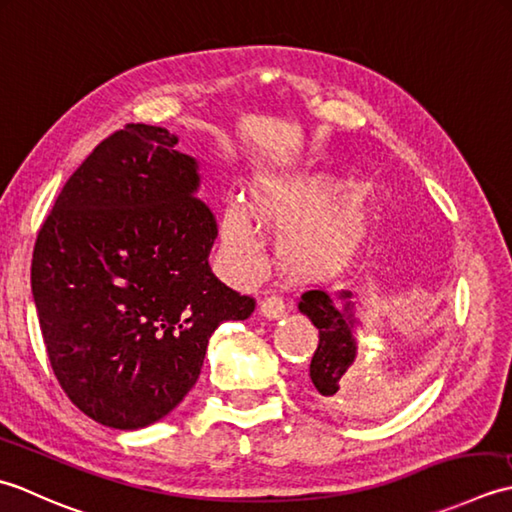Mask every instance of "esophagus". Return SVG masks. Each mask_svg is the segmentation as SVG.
I'll return each mask as SVG.
<instances>
[{
  "label": "esophagus",
  "mask_w": 512,
  "mask_h": 512,
  "mask_svg": "<svg viewBox=\"0 0 512 512\" xmlns=\"http://www.w3.org/2000/svg\"><path fill=\"white\" fill-rule=\"evenodd\" d=\"M285 300L283 296L278 294H267L263 300H260V314L267 316V318H280L285 316Z\"/></svg>",
  "instance_id": "obj_1"
}]
</instances>
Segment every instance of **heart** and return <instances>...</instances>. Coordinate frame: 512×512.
<instances>
[{
  "label": "heart",
  "instance_id": "obj_1",
  "mask_svg": "<svg viewBox=\"0 0 512 512\" xmlns=\"http://www.w3.org/2000/svg\"><path fill=\"white\" fill-rule=\"evenodd\" d=\"M336 190L338 181L329 174H311L298 181H267L256 187L252 212L267 225L289 227L327 204ZM364 234L367 192L360 185H351L325 211L289 234L287 256L300 271L336 269L356 254ZM223 249L236 263L254 265L260 260V243L238 205H229L223 214Z\"/></svg>",
  "mask_w": 512,
  "mask_h": 512
}]
</instances>
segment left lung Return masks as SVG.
<instances>
[{"instance_id":"left-lung-1","label":"left lung","mask_w":512,"mask_h":512,"mask_svg":"<svg viewBox=\"0 0 512 512\" xmlns=\"http://www.w3.org/2000/svg\"><path fill=\"white\" fill-rule=\"evenodd\" d=\"M347 305L329 296L325 289H307L300 296L298 307L318 329V347L309 364V378L322 400L340 409L360 411L371 402L362 391L351 364L356 360V336H353L351 294H340Z\"/></svg>"}]
</instances>
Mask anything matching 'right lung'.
Here are the masks:
<instances>
[{"mask_svg":"<svg viewBox=\"0 0 512 512\" xmlns=\"http://www.w3.org/2000/svg\"><path fill=\"white\" fill-rule=\"evenodd\" d=\"M165 128L128 123L61 187L39 227L30 285L50 367L79 411L134 431L168 415L225 320L252 296L207 263L218 234L192 156Z\"/></svg>","mask_w":512,"mask_h":512,"instance_id":"add662e5","label":"right lung"}]
</instances>
